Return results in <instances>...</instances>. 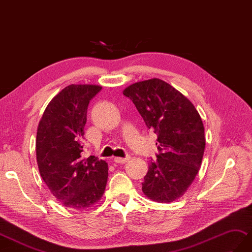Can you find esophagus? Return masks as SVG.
<instances>
[{
	"mask_svg": "<svg viewBox=\"0 0 252 252\" xmlns=\"http://www.w3.org/2000/svg\"><path fill=\"white\" fill-rule=\"evenodd\" d=\"M128 160H130V157H126V158L116 157V158H114V162H115V163H120V164H124V163L127 162Z\"/></svg>",
	"mask_w": 252,
	"mask_h": 252,
	"instance_id": "esophagus-1",
	"label": "esophagus"
}]
</instances>
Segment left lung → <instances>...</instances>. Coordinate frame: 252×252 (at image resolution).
Segmentation results:
<instances>
[{
	"mask_svg": "<svg viewBox=\"0 0 252 252\" xmlns=\"http://www.w3.org/2000/svg\"><path fill=\"white\" fill-rule=\"evenodd\" d=\"M124 94L158 134L159 155L144 177V194L159 203L178 200L202 164L206 140L200 114L189 98L159 78L132 84Z\"/></svg>",
	"mask_w": 252,
	"mask_h": 252,
	"instance_id": "obj_1",
	"label": "left lung"
}]
</instances>
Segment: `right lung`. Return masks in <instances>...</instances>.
I'll return each instance as SVG.
<instances>
[{
	"label": "right lung",
	"mask_w": 252,
	"mask_h": 252,
	"mask_svg": "<svg viewBox=\"0 0 252 252\" xmlns=\"http://www.w3.org/2000/svg\"><path fill=\"white\" fill-rule=\"evenodd\" d=\"M101 89L96 85L65 87L47 105L37 127L40 176L62 205L76 210L96 204L107 184V163L81 156L88 105Z\"/></svg>",
	"instance_id": "right-lung-1"
}]
</instances>
